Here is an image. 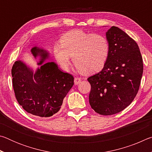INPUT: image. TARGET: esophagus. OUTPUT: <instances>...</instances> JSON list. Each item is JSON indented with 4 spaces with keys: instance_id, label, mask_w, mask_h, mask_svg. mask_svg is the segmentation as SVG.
Returning <instances> with one entry per match:
<instances>
[{
    "instance_id": "1",
    "label": "esophagus",
    "mask_w": 152,
    "mask_h": 152,
    "mask_svg": "<svg viewBox=\"0 0 152 152\" xmlns=\"http://www.w3.org/2000/svg\"><path fill=\"white\" fill-rule=\"evenodd\" d=\"M81 82V78H79V77H76L75 78H74V83L75 84H78Z\"/></svg>"
}]
</instances>
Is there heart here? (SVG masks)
Segmentation results:
<instances>
[{
	"instance_id": "1",
	"label": "heart",
	"mask_w": 152,
	"mask_h": 152,
	"mask_svg": "<svg viewBox=\"0 0 152 152\" xmlns=\"http://www.w3.org/2000/svg\"><path fill=\"white\" fill-rule=\"evenodd\" d=\"M109 51L106 37L80 30L66 33L61 38V44L54 48L56 60L63 68H69L72 56L75 66L86 73L101 70L107 62Z\"/></svg>"
}]
</instances>
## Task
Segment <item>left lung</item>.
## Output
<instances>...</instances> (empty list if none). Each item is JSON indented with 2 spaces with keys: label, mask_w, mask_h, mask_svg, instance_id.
<instances>
[{
  "label": "left lung",
  "mask_w": 152,
  "mask_h": 152,
  "mask_svg": "<svg viewBox=\"0 0 152 152\" xmlns=\"http://www.w3.org/2000/svg\"><path fill=\"white\" fill-rule=\"evenodd\" d=\"M110 51L102 70L88 78L89 103L95 112L111 115L132 103L140 88L143 59L134 39L113 26L106 33Z\"/></svg>",
  "instance_id": "8db88e82"
}]
</instances>
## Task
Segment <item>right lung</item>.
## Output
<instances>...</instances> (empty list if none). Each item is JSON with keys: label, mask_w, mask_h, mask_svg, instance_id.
Instances as JSON below:
<instances>
[{"label": "right lung", "mask_w": 152, "mask_h": 152, "mask_svg": "<svg viewBox=\"0 0 152 152\" xmlns=\"http://www.w3.org/2000/svg\"><path fill=\"white\" fill-rule=\"evenodd\" d=\"M31 52L40 56V68L33 71L20 61L12 66V77L15 97L25 111L40 117H50L60 110L63 100L74 85V77L63 72L54 62L43 63L48 57L45 51L35 47Z\"/></svg>", "instance_id": "obj_1"}]
</instances>
